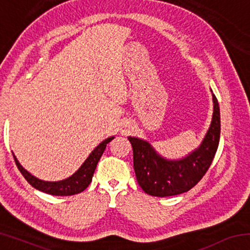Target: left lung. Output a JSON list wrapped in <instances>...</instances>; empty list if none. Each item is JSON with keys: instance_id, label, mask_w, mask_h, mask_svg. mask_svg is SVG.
I'll list each match as a JSON object with an SVG mask.
<instances>
[{"instance_id": "obj_1", "label": "left lung", "mask_w": 250, "mask_h": 250, "mask_svg": "<svg viewBox=\"0 0 250 250\" xmlns=\"http://www.w3.org/2000/svg\"><path fill=\"white\" fill-rule=\"evenodd\" d=\"M213 120L204 141L196 151L179 161L161 158L149 142L129 137L133 150V168L138 183L152 196H172L194 188L208 170L216 154L221 135V115L213 94Z\"/></svg>"}]
</instances>
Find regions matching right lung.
<instances>
[{"label": "right lung", "instance_id": "add662e5", "mask_svg": "<svg viewBox=\"0 0 250 250\" xmlns=\"http://www.w3.org/2000/svg\"><path fill=\"white\" fill-rule=\"evenodd\" d=\"M113 137L108 138L105 139L104 141L101 142L100 145L91 152L90 155L88 156V159L86 161H84L79 170L76 172L75 174H73L70 177H68V179H66L64 181L46 182L36 179L35 176L29 174L25 168H23V167L19 163V161L16 160L14 154L13 156L16 167H18L20 172L22 173L25 180H26L33 188L40 189V191L44 193L50 194V195L70 196L84 191V189L88 188V185L91 183L92 175H94V172L96 170L97 164H98V161L100 160L101 155H103L105 146H107V143L111 141Z\"/></svg>", "mask_w": 250, "mask_h": 250}]
</instances>
